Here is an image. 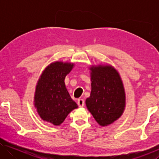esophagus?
Wrapping results in <instances>:
<instances>
[{
  "label": "esophagus",
  "mask_w": 159,
  "mask_h": 159,
  "mask_svg": "<svg viewBox=\"0 0 159 159\" xmlns=\"http://www.w3.org/2000/svg\"><path fill=\"white\" fill-rule=\"evenodd\" d=\"M84 104H85V102L83 100V99H78V105L80 107H83L84 106Z\"/></svg>",
  "instance_id": "esophagus-1"
}]
</instances>
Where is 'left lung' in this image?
Masks as SVG:
<instances>
[{"label":"left lung","mask_w":159,"mask_h":159,"mask_svg":"<svg viewBox=\"0 0 159 159\" xmlns=\"http://www.w3.org/2000/svg\"><path fill=\"white\" fill-rule=\"evenodd\" d=\"M90 97L86 106L96 121L102 126L118 119L125 107V93L121 79L112 66L93 67Z\"/></svg>","instance_id":"1"}]
</instances>
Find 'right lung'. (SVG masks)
<instances>
[{
    "instance_id": "right-lung-1",
    "label": "right lung",
    "mask_w": 159,
    "mask_h": 159,
    "mask_svg": "<svg viewBox=\"0 0 159 159\" xmlns=\"http://www.w3.org/2000/svg\"><path fill=\"white\" fill-rule=\"evenodd\" d=\"M74 64L56 61L43 72L34 98L38 113L44 120L59 125L77 104L66 90L64 79Z\"/></svg>"
}]
</instances>
